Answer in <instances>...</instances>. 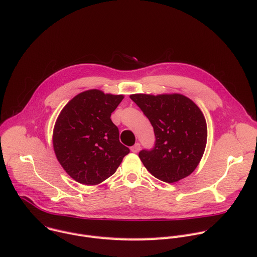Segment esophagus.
I'll use <instances>...</instances> for the list:
<instances>
[{
	"instance_id": "esophagus-1",
	"label": "esophagus",
	"mask_w": 257,
	"mask_h": 257,
	"mask_svg": "<svg viewBox=\"0 0 257 257\" xmlns=\"http://www.w3.org/2000/svg\"><path fill=\"white\" fill-rule=\"evenodd\" d=\"M139 151H141V145L139 144H135L133 147H131V152L132 153H138Z\"/></svg>"
}]
</instances>
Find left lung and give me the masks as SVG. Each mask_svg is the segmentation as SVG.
<instances>
[{
	"label": "left lung",
	"instance_id": "obj_1",
	"mask_svg": "<svg viewBox=\"0 0 257 257\" xmlns=\"http://www.w3.org/2000/svg\"><path fill=\"white\" fill-rule=\"evenodd\" d=\"M130 98L154 128L155 147L138 155L150 173L168 183L193 173L207 144V124L198 105L177 93L132 94Z\"/></svg>",
	"mask_w": 257,
	"mask_h": 257
}]
</instances>
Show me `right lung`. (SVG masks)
Listing matches in <instances>:
<instances>
[{"mask_svg":"<svg viewBox=\"0 0 257 257\" xmlns=\"http://www.w3.org/2000/svg\"><path fill=\"white\" fill-rule=\"evenodd\" d=\"M123 98L97 89L87 90L60 111L53 130V148L62 168L76 181L87 185L102 182L129 154L110 120Z\"/></svg>","mask_w":257,"mask_h":257,"instance_id":"add662e5","label":"right lung"}]
</instances>
